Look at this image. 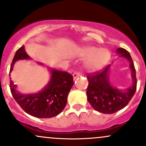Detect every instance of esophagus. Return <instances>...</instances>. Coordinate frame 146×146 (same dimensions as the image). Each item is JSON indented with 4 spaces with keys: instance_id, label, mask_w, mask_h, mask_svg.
I'll return each mask as SVG.
<instances>
[{
    "instance_id": "34e87169",
    "label": "esophagus",
    "mask_w": 146,
    "mask_h": 146,
    "mask_svg": "<svg viewBox=\"0 0 146 146\" xmlns=\"http://www.w3.org/2000/svg\"><path fill=\"white\" fill-rule=\"evenodd\" d=\"M80 75H81V73H80V72H75V73H73V79H74V80H75V79H76V78H79V77H80Z\"/></svg>"
}]
</instances>
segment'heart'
<instances>
[{
  "mask_svg": "<svg viewBox=\"0 0 146 146\" xmlns=\"http://www.w3.org/2000/svg\"><path fill=\"white\" fill-rule=\"evenodd\" d=\"M80 55L87 59L86 66L89 70H97L102 68L110 58V53L108 49L95 46H84L80 50Z\"/></svg>",
  "mask_w": 146,
  "mask_h": 146,
  "instance_id": "1",
  "label": "heart"
}]
</instances>
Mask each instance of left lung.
<instances>
[{
    "instance_id": "obj_1",
    "label": "left lung",
    "mask_w": 146,
    "mask_h": 146,
    "mask_svg": "<svg viewBox=\"0 0 146 146\" xmlns=\"http://www.w3.org/2000/svg\"><path fill=\"white\" fill-rule=\"evenodd\" d=\"M120 57L130 62L132 84L125 90H119L110 84L108 71L110 65H108L101 71L88 75V86L87 88V100L97 111L104 114H112L122 109L129 103L137 89L136 70L130 53L123 48L117 49Z\"/></svg>"
}]
</instances>
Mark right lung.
Masks as SVG:
<instances>
[{
    "label": "right lung",
    "mask_w": 146,
    "mask_h": 146,
    "mask_svg": "<svg viewBox=\"0 0 146 146\" xmlns=\"http://www.w3.org/2000/svg\"><path fill=\"white\" fill-rule=\"evenodd\" d=\"M29 59L31 58L26 53L23 45L15 53L9 73L12 71L17 60ZM51 73L48 84L40 92L34 94H22L10 80V90L13 98L23 110L31 116L38 118L56 117L62 111L66 104L68 94L74 84L73 76L67 72L53 68Z\"/></svg>",
    "instance_id": "right-lung-1"
}]
</instances>
